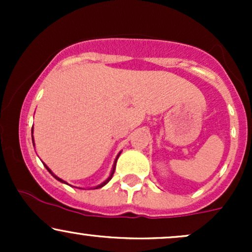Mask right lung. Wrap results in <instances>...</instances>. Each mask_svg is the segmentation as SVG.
<instances>
[{
	"label": "right lung",
	"mask_w": 252,
	"mask_h": 252,
	"mask_svg": "<svg viewBox=\"0 0 252 252\" xmlns=\"http://www.w3.org/2000/svg\"><path fill=\"white\" fill-rule=\"evenodd\" d=\"M32 134H33V129H32ZM32 137H33V136H32ZM33 146H34V138H33ZM121 155V152L120 153H118V155H117V158H115V162H114V166H112V169H111V173H110V175H109V178L108 179H106V180L105 181H103L102 182V184H100V185H98V186H96V187H94V189H100V187H103V186H105V185L106 184H108V182L110 181V180H111V178H112V175H114V173H115V168H116V163H117V158H118V156H120ZM43 166H45L46 167V169H47L48 170V172H50L51 173V174L52 175H53L54 176V178H56L57 179V180L58 181H60V182H63V184H66V185H68L67 184V182H66V181H63V179H60V178H58V176L56 175V174H53V172H52V170L50 169V168H48V167L47 166H46V164L45 163H43Z\"/></svg>",
	"instance_id": "right-lung-1"
}]
</instances>
